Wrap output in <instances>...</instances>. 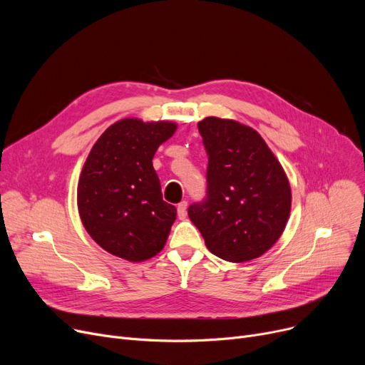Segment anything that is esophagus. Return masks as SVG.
<instances>
[{
  "instance_id": "1",
  "label": "esophagus",
  "mask_w": 365,
  "mask_h": 365,
  "mask_svg": "<svg viewBox=\"0 0 365 365\" xmlns=\"http://www.w3.org/2000/svg\"><path fill=\"white\" fill-rule=\"evenodd\" d=\"M186 210H187V202L186 201H182L179 205H178V216L179 219H185L186 217Z\"/></svg>"
}]
</instances>
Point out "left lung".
Masks as SVG:
<instances>
[{
  "mask_svg": "<svg viewBox=\"0 0 365 365\" xmlns=\"http://www.w3.org/2000/svg\"><path fill=\"white\" fill-rule=\"evenodd\" d=\"M198 128L208 153L207 200L187 208L189 219L217 257L232 263L257 259L289 222V178L253 127L207 117Z\"/></svg>",
  "mask_w": 365,
  "mask_h": 365,
  "instance_id": "left-lung-1",
  "label": "left lung"
}]
</instances>
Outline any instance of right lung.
I'll return each instance as SVG.
<instances>
[{"mask_svg": "<svg viewBox=\"0 0 365 365\" xmlns=\"http://www.w3.org/2000/svg\"><path fill=\"white\" fill-rule=\"evenodd\" d=\"M178 124L123 118L93 145L76 187V205L88 235L128 262L157 256L167 242L176 207L163 201L152 165Z\"/></svg>", "mask_w": 365, "mask_h": 365, "instance_id": "add662e5", "label": "right lung"}]
</instances>
